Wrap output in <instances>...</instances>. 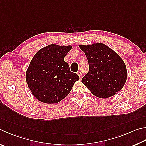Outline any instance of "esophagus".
<instances>
[{"mask_svg":"<svg viewBox=\"0 0 146 146\" xmlns=\"http://www.w3.org/2000/svg\"><path fill=\"white\" fill-rule=\"evenodd\" d=\"M77 74H78V75L79 76V77H80V78H81L82 76V73L80 72V71H78Z\"/></svg>","mask_w":146,"mask_h":146,"instance_id":"1","label":"esophagus"}]
</instances>
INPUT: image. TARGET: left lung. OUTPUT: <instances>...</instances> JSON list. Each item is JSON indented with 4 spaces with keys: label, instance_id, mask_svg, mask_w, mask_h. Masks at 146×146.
<instances>
[{
    "label": "left lung",
    "instance_id": "8db88e82",
    "mask_svg": "<svg viewBox=\"0 0 146 146\" xmlns=\"http://www.w3.org/2000/svg\"><path fill=\"white\" fill-rule=\"evenodd\" d=\"M88 60L89 70L82 82L100 98L115 95L123 88L127 78L126 65L121 58L103 43L80 45Z\"/></svg>",
    "mask_w": 146,
    "mask_h": 146
}]
</instances>
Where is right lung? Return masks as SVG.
<instances>
[{"label":"right lung","mask_w":146,"mask_h":146,"mask_svg":"<svg viewBox=\"0 0 146 146\" xmlns=\"http://www.w3.org/2000/svg\"><path fill=\"white\" fill-rule=\"evenodd\" d=\"M71 46L50 44L36 53L26 72V81L32 93L46 103H57L70 93L79 80L71 72L64 57Z\"/></svg>","instance_id":"obj_1"}]
</instances>
